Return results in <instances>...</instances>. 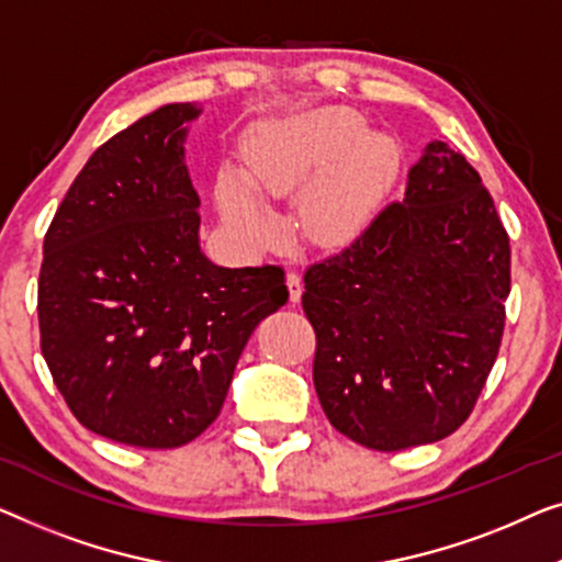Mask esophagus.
Returning <instances> with one entry per match:
<instances>
[{"instance_id":"1","label":"esophagus","mask_w":562,"mask_h":562,"mask_svg":"<svg viewBox=\"0 0 562 562\" xmlns=\"http://www.w3.org/2000/svg\"><path fill=\"white\" fill-rule=\"evenodd\" d=\"M288 292L292 305L300 303V297H303V280H300L297 272H288Z\"/></svg>"}]
</instances>
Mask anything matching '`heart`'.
I'll list each match as a JSON object with an SVG mask.
<instances>
[{
  "instance_id": "b5f03b06",
  "label": "heart",
  "mask_w": 562,
  "mask_h": 562,
  "mask_svg": "<svg viewBox=\"0 0 562 562\" xmlns=\"http://www.w3.org/2000/svg\"><path fill=\"white\" fill-rule=\"evenodd\" d=\"M397 168V145L384 134H367L363 116L328 106L265 126L247 155L249 186L262 195H284L313 183L300 203L307 236L330 244L357 232ZM228 226L249 247L278 234L272 213L234 176L218 188Z\"/></svg>"
}]
</instances>
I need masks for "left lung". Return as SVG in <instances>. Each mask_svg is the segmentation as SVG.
Instances as JSON below:
<instances>
[{
	"label": "left lung",
	"mask_w": 562,
	"mask_h": 562,
	"mask_svg": "<svg viewBox=\"0 0 562 562\" xmlns=\"http://www.w3.org/2000/svg\"><path fill=\"white\" fill-rule=\"evenodd\" d=\"M509 257L479 172L430 142L405 199L305 270L313 384L330 425L384 453L461 428L502 346Z\"/></svg>",
	"instance_id": "obj_1"
}]
</instances>
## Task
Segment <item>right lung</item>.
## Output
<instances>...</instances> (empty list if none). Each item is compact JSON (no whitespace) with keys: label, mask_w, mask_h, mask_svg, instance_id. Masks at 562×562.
Listing matches in <instances>:
<instances>
[{"label":"right lung","mask_w":562,"mask_h":562,"mask_svg":"<svg viewBox=\"0 0 562 562\" xmlns=\"http://www.w3.org/2000/svg\"><path fill=\"white\" fill-rule=\"evenodd\" d=\"M168 104L106 139L45 234L41 349L76 420L137 448H178L216 420L251 330L288 303L278 265L203 257L201 199Z\"/></svg>","instance_id":"1"}]
</instances>
